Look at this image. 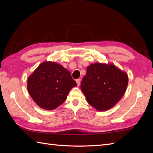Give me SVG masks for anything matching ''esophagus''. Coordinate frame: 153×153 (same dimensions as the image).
<instances>
[{"instance_id": "obj_1", "label": "esophagus", "mask_w": 153, "mask_h": 153, "mask_svg": "<svg viewBox=\"0 0 153 153\" xmlns=\"http://www.w3.org/2000/svg\"><path fill=\"white\" fill-rule=\"evenodd\" d=\"M76 83H77V86H79L80 85V83H81V79H76Z\"/></svg>"}]
</instances>
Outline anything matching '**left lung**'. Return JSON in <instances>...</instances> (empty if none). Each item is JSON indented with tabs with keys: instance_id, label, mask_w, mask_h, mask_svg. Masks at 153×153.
Returning <instances> with one entry per match:
<instances>
[{
	"instance_id": "1",
	"label": "left lung",
	"mask_w": 153,
	"mask_h": 153,
	"mask_svg": "<svg viewBox=\"0 0 153 153\" xmlns=\"http://www.w3.org/2000/svg\"><path fill=\"white\" fill-rule=\"evenodd\" d=\"M128 83V75L114 65L95 63L87 68L81 89L90 105L104 111L121 99Z\"/></svg>"
}]
</instances>
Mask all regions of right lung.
<instances>
[{"label": "right lung", "instance_id": "obj_1", "mask_svg": "<svg viewBox=\"0 0 153 153\" xmlns=\"http://www.w3.org/2000/svg\"><path fill=\"white\" fill-rule=\"evenodd\" d=\"M77 83L62 66L45 62L28 77L27 90L41 108L54 110L66 100L70 91Z\"/></svg>", "mask_w": 153, "mask_h": 153}]
</instances>
